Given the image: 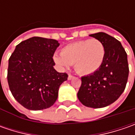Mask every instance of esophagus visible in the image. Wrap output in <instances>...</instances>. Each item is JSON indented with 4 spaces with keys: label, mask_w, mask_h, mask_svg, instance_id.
I'll return each mask as SVG.
<instances>
[{
    "label": "esophagus",
    "mask_w": 135,
    "mask_h": 135,
    "mask_svg": "<svg viewBox=\"0 0 135 135\" xmlns=\"http://www.w3.org/2000/svg\"><path fill=\"white\" fill-rule=\"evenodd\" d=\"M74 78V76H73L72 75H69L68 76V80H73Z\"/></svg>",
    "instance_id": "obj_1"
}]
</instances>
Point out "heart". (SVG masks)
<instances>
[{"instance_id":"b5f03b06","label":"heart","mask_w":135,"mask_h":135,"mask_svg":"<svg viewBox=\"0 0 135 135\" xmlns=\"http://www.w3.org/2000/svg\"><path fill=\"white\" fill-rule=\"evenodd\" d=\"M106 49L101 40L87 39L67 45L61 54H55V63L61 68H67L74 64L76 71L82 75L92 74L103 64Z\"/></svg>"}]
</instances>
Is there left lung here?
<instances>
[{"instance_id":"left-lung-1","label":"left lung","mask_w":135,"mask_h":135,"mask_svg":"<svg viewBox=\"0 0 135 135\" xmlns=\"http://www.w3.org/2000/svg\"><path fill=\"white\" fill-rule=\"evenodd\" d=\"M89 36L104 44L106 55L98 70L81 77L77 97L84 106L101 108L117 101L125 90L129 72L127 54L121 43L109 34L98 32Z\"/></svg>"}]
</instances>
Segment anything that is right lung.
I'll return each mask as SVG.
<instances>
[{"label": "right lung", "instance_id": "1", "mask_svg": "<svg viewBox=\"0 0 135 135\" xmlns=\"http://www.w3.org/2000/svg\"><path fill=\"white\" fill-rule=\"evenodd\" d=\"M57 40L33 37L16 46L9 59L7 80L18 103L31 110H41L54 104L60 86L68 74L55 70L52 59Z\"/></svg>", "mask_w": 135, "mask_h": 135}]
</instances>
